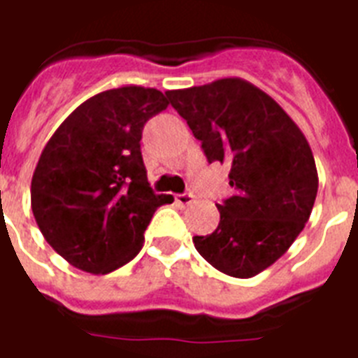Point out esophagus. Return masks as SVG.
I'll use <instances>...</instances> for the list:
<instances>
[{"mask_svg":"<svg viewBox=\"0 0 358 358\" xmlns=\"http://www.w3.org/2000/svg\"><path fill=\"white\" fill-rule=\"evenodd\" d=\"M194 199H196V196H194L192 192H182V194H177L176 196V201L181 205V207H188V205H192Z\"/></svg>","mask_w":358,"mask_h":358,"instance_id":"1","label":"esophagus"}]
</instances>
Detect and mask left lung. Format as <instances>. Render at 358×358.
<instances>
[{"instance_id":"left-lung-1","label":"left lung","mask_w":358,"mask_h":358,"mask_svg":"<svg viewBox=\"0 0 358 358\" xmlns=\"http://www.w3.org/2000/svg\"><path fill=\"white\" fill-rule=\"evenodd\" d=\"M207 162L229 166L234 196L217 203L218 228L194 246L220 273L250 278L303 231L317 194L312 149L276 102L241 78L166 93Z\"/></svg>"}]
</instances>
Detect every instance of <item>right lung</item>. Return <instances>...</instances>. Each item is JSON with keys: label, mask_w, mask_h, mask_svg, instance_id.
Wrapping results in <instances>:
<instances>
[{"label": "right lung", "mask_w": 358, "mask_h": 358, "mask_svg": "<svg viewBox=\"0 0 358 358\" xmlns=\"http://www.w3.org/2000/svg\"><path fill=\"white\" fill-rule=\"evenodd\" d=\"M157 90L127 85L80 104L46 143L31 179V209L44 239L85 273L108 274L141 250L157 207L141 159V132L168 108Z\"/></svg>", "instance_id": "add662e5"}]
</instances>
